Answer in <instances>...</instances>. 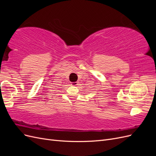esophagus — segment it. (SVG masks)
Masks as SVG:
<instances>
[{"instance_id": "34e87169", "label": "esophagus", "mask_w": 156, "mask_h": 156, "mask_svg": "<svg viewBox=\"0 0 156 156\" xmlns=\"http://www.w3.org/2000/svg\"><path fill=\"white\" fill-rule=\"evenodd\" d=\"M77 82H72V83H71V84H72V86H76V85H77Z\"/></svg>"}]
</instances>
